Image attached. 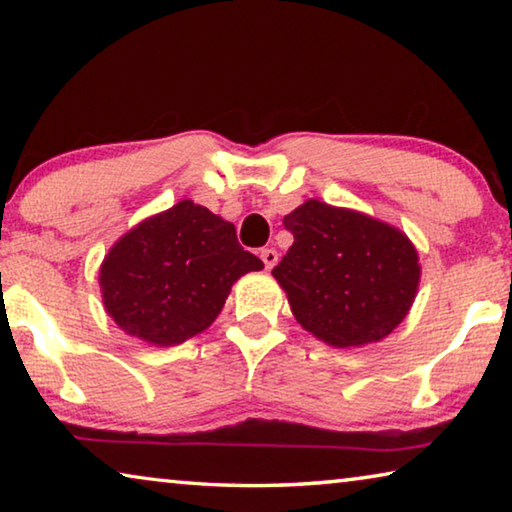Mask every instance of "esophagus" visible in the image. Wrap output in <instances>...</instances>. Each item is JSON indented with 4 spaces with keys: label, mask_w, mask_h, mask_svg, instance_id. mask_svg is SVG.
I'll return each instance as SVG.
<instances>
[{
    "label": "esophagus",
    "mask_w": 512,
    "mask_h": 512,
    "mask_svg": "<svg viewBox=\"0 0 512 512\" xmlns=\"http://www.w3.org/2000/svg\"><path fill=\"white\" fill-rule=\"evenodd\" d=\"M259 257H262L266 271H271V268L277 264V250L275 248H264L262 255H259Z\"/></svg>",
    "instance_id": "esophagus-1"
}]
</instances>
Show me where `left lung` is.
Segmentation results:
<instances>
[{
    "mask_svg": "<svg viewBox=\"0 0 512 512\" xmlns=\"http://www.w3.org/2000/svg\"><path fill=\"white\" fill-rule=\"evenodd\" d=\"M284 228L293 246L273 277L316 339L359 348L384 339L409 314L420 264L404 232L316 198L284 216Z\"/></svg>",
    "mask_w": 512,
    "mask_h": 512,
    "instance_id": "8db88e82",
    "label": "left lung"
}]
</instances>
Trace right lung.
Wrapping results in <instances>:
<instances>
[{
	"instance_id": "obj_1",
	"label": "right lung",
	"mask_w": 512,
	"mask_h": 512,
	"mask_svg": "<svg viewBox=\"0 0 512 512\" xmlns=\"http://www.w3.org/2000/svg\"><path fill=\"white\" fill-rule=\"evenodd\" d=\"M262 268L239 246L235 225L180 201L110 248L99 284L108 316L126 334L164 348L210 327L232 284Z\"/></svg>"
}]
</instances>
